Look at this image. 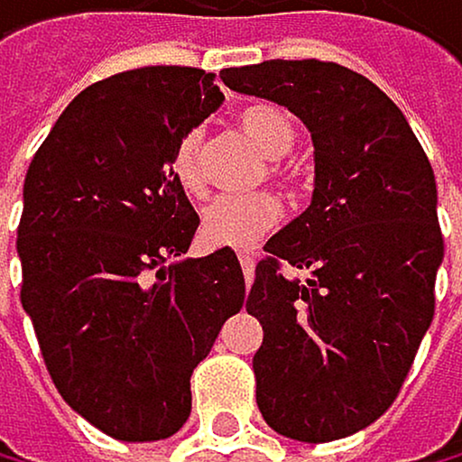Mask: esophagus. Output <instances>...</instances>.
<instances>
[{
    "mask_svg": "<svg viewBox=\"0 0 462 462\" xmlns=\"http://www.w3.org/2000/svg\"><path fill=\"white\" fill-rule=\"evenodd\" d=\"M240 266L245 274V283L254 281V251H240Z\"/></svg>",
    "mask_w": 462,
    "mask_h": 462,
    "instance_id": "esophagus-1",
    "label": "esophagus"
}]
</instances>
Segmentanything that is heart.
I'll list each match as a JSON object with an SVG mask.
<instances>
[{
  "instance_id": "obj_1",
  "label": "heart",
  "mask_w": 462,
  "mask_h": 462,
  "mask_svg": "<svg viewBox=\"0 0 462 462\" xmlns=\"http://www.w3.org/2000/svg\"><path fill=\"white\" fill-rule=\"evenodd\" d=\"M236 130L254 144L266 159H283L298 141V130L291 118L277 106L254 104L236 115ZM171 171L176 185L188 196H205L208 179L202 167V130L190 126L173 144ZM277 181H286L283 167H272ZM283 208L272 193L251 196H219L202 211V240L219 248H248L263 234H269L281 222Z\"/></svg>"
}]
</instances>
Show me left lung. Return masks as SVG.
Returning <instances> with one entry per match:
<instances>
[{"label": "left lung", "mask_w": 462, "mask_h": 462, "mask_svg": "<svg viewBox=\"0 0 462 462\" xmlns=\"http://www.w3.org/2000/svg\"><path fill=\"white\" fill-rule=\"evenodd\" d=\"M234 92L295 112L315 144L312 205L266 243L245 310L263 327L257 405L277 434L329 443L379 420L434 318L437 181L402 109L353 69L266 60ZM289 268H310L307 284Z\"/></svg>", "instance_id": "obj_1"}]
</instances>
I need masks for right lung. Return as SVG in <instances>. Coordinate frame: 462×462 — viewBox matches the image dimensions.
<instances>
[{
    "instance_id": "obj_1",
    "label": "right lung",
    "mask_w": 462,
    "mask_h": 462,
    "mask_svg": "<svg viewBox=\"0 0 462 462\" xmlns=\"http://www.w3.org/2000/svg\"><path fill=\"white\" fill-rule=\"evenodd\" d=\"M222 100L205 69L112 74L71 100L25 173L19 300L60 396L126 443L185 425L190 373L245 298L231 248L185 257L199 217L171 171L176 138Z\"/></svg>"
}]
</instances>
